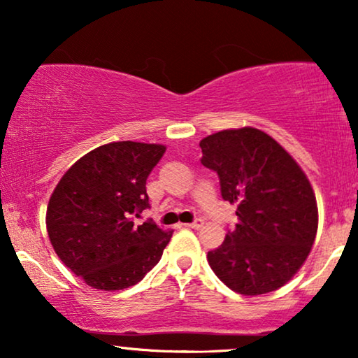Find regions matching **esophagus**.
I'll list each match as a JSON object with an SVG mask.
<instances>
[{"label":"esophagus","instance_id":"34e87169","mask_svg":"<svg viewBox=\"0 0 358 358\" xmlns=\"http://www.w3.org/2000/svg\"><path fill=\"white\" fill-rule=\"evenodd\" d=\"M185 227H189V228H192V229H200V228L203 227V220L197 218V220H195V222L189 223V224H185Z\"/></svg>","mask_w":358,"mask_h":358}]
</instances>
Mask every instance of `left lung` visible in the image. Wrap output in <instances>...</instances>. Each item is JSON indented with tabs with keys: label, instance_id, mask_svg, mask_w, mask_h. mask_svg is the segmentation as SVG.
<instances>
[{
	"label": "left lung",
	"instance_id": "obj_1",
	"mask_svg": "<svg viewBox=\"0 0 358 358\" xmlns=\"http://www.w3.org/2000/svg\"><path fill=\"white\" fill-rule=\"evenodd\" d=\"M202 164L218 174L238 223L207 254L212 271L241 295H264L300 271L317 231V205L306 174L272 136L252 127L200 141Z\"/></svg>",
	"mask_w": 358,
	"mask_h": 358
}]
</instances>
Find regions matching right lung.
Returning a JSON list of instances; mask_svg holds the SVG:
<instances>
[{
	"instance_id": "1",
	"label": "right lung",
	"mask_w": 358,
	"mask_h": 358,
	"mask_svg": "<svg viewBox=\"0 0 358 358\" xmlns=\"http://www.w3.org/2000/svg\"><path fill=\"white\" fill-rule=\"evenodd\" d=\"M164 145L114 141L90 151L63 174L47 207V233L62 262L97 290L138 283L163 256L173 231L136 227L150 207L146 179Z\"/></svg>"
}]
</instances>
